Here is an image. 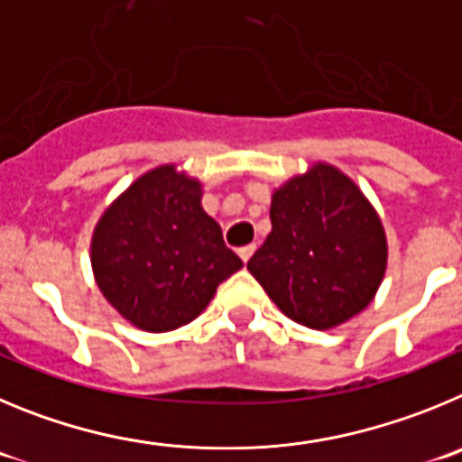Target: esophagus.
<instances>
[{"instance_id": "obj_1", "label": "esophagus", "mask_w": 462, "mask_h": 462, "mask_svg": "<svg viewBox=\"0 0 462 462\" xmlns=\"http://www.w3.org/2000/svg\"><path fill=\"white\" fill-rule=\"evenodd\" d=\"M236 253H239V257H241V260H244V262H248V260H251V255H253V253H255V244H251V246H244V248H239V251H236Z\"/></svg>"}]
</instances>
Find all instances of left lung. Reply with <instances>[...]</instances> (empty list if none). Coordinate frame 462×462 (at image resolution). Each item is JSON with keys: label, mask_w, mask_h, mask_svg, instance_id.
Segmentation results:
<instances>
[{"label": "left lung", "mask_w": 462, "mask_h": 462, "mask_svg": "<svg viewBox=\"0 0 462 462\" xmlns=\"http://www.w3.org/2000/svg\"><path fill=\"white\" fill-rule=\"evenodd\" d=\"M272 232L248 272L282 313L310 329L355 318L380 288L386 236L352 180L318 163L273 193Z\"/></svg>", "instance_id": "1"}]
</instances>
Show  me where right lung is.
<instances>
[{"label": "right lung", "instance_id": "add662e5", "mask_svg": "<svg viewBox=\"0 0 462 462\" xmlns=\"http://www.w3.org/2000/svg\"><path fill=\"white\" fill-rule=\"evenodd\" d=\"M200 198V181L163 165L133 181L94 230L98 288L138 329H180L244 267Z\"/></svg>", "mask_w": 462, "mask_h": 462}]
</instances>
